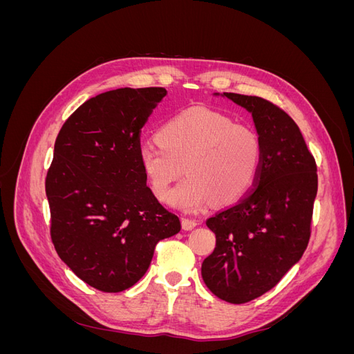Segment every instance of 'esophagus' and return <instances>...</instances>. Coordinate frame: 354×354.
Returning a JSON list of instances; mask_svg holds the SVG:
<instances>
[{
	"mask_svg": "<svg viewBox=\"0 0 354 354\" xmlns=\"http://www.w3.org/2000/svg\"><path fill=\"white\" fill-rule=\"evenodd\" d=\"M181 224H183L185 230H192L196 226L198 221L195 218H183V220H181Z\"/></svg>",
	"mask_w": 354,
	"mask_h": 354,
	"instance_id": "34e87169",
	"label": "esophagus"
}]
</instances>
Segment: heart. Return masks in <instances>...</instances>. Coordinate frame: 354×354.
Returning a JSON list of instances; mask_svg holds the SVG:
<instances>
[{"mask_svg": "<svg viewBox=\"0 0 354 354\" xmlns=\"http://www.w3.org/2000/svg\"><path fill=\"white\" fill-rule=\"evenodd\" d=\"M159 143L140 146L138 159L153 194L167 201L171 186L183 174L171 202L198 209L214 199L224 205L243 196L259 176L261 137L254 127L208 108H190L168 120Z\"/></svg>", "mask_w": 354, "mask_h": 354, "instance_id": "obj_1", "label": "heart"}]
</instances>
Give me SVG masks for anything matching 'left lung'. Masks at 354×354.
Returning a JSON list of instances; mask_svg holds the SVG:
<instances>
[{"mask_svg": "<svg viewBox=\"0 0 354 354\" xmlns=\"http://www.w3.org/2000/svg\"><path fill=\"white\" fill-rule=\"evenodd\" d=\"M224 95L251 112L261 137V164L252 187L207 218L216 248L201 272L214 295L243 304L270 291L304 254L317 165L298 125L279 106L257 95Z\"/></svg>", "mask_w": 354, "mask_h": 354, "instance_id": "left-lung-1", "label": "left lung"}]
</instances>
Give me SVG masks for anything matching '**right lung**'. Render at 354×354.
I'll use <instances>...</instances> for the list:
<instances>
[{
    "mask_svg": "<svg viewBox=\"0 0 354 354\" xmlns=\"http://www.w3.org/2000/svg\"><path fill=\"white\" fill-rule=\"evenodd\" d=\"M162 87L116 88L88 99L62 125L46 177L51 242L80 279L121 292L142 279L180 218L146 185L142 128Z\"/></svg>",
    "mask_w": 354,
    "mask_h": 354,
    "instance_id": "obj_1",
    "label": "right lung"
}]
</instances>
